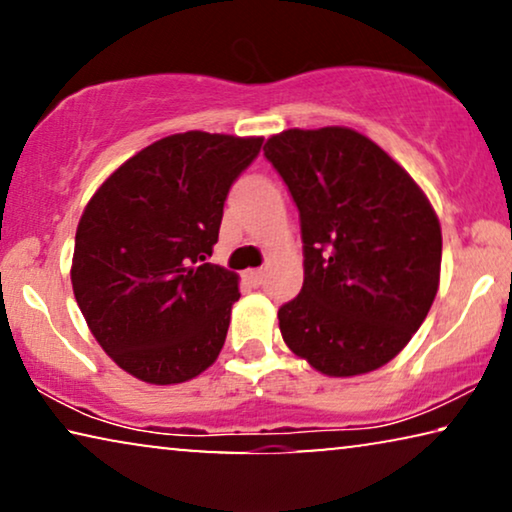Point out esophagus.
Instances as JSON below:
<instances>
[{
    "mask_svg": "<svg viewBox=\"0 0 512 512\" xmlns=\"http://www.w3.org/2000/svg\"><path fill=\"white\" fill-rule=\"evenodd\" d=\"M244 277H247V279H249V282H251V284H254V286H258V284H261V282H263V279H265V270H263V268H254V270H247V272H244Z\"/></svg>",
    "mask_w": 512,
    "mask_h": 512,
    "instance_id": "obj_1",
    "label": "esophagus"
}]
</instances>
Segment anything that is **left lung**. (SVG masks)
I'll return each mask as SVG.
<instances>
[{
    "label": "left lung",
    "mask_w": 512,
    "mask_h": 512,
    "mask_svg": "<svg viewBox=\"0 0 512 512\" xmlns=\"http://www.w3.org/2000/svg\"><path fill=\"white\" fill-rule=\"evenodd\" d=\"M263 151L296 202L303 237V289L277 312L284 342L324 375L377 370L408 345L436 298V212L356 130H284Z\"/></svg>",
    "instance_id": "left-lung-1"
}]
</instances>
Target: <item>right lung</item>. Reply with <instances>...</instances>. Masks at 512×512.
<instances>
[{"label": "right lung", "mask_w": 512, "mask_h": 512, "mask_svg": "<svg viewBox=\"0 0 512 512\" xmlns=\"http://www.w3.org/2000/svg\"><path fill=\"white\" fill-rule=\"evenodd\" d=\"M263 137L191 130L118 167L83 209L72 286L90 333L125 373L179 384L226 342L237 275L209 263L230 186Z\"/></svg>", "instance_id": "1"}]
</instances>
